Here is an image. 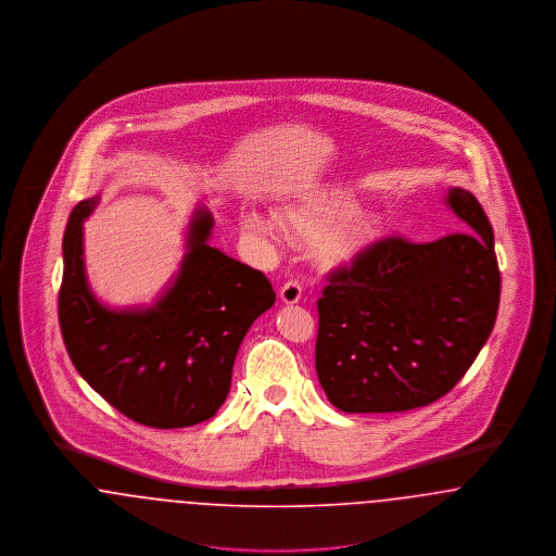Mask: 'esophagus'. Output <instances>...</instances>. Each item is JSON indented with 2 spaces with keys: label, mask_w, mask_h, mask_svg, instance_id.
<instances>
[{
  "label": "esophagus",
  "mask_w": 556,
  "mask_h": 556,
  "mask_svg": "<svg viewBox=\"0 0 556 556\" xmlns=\"http://www.w3.org/2000/svg\"><path fill=\"white\" fill-rule=\"evenodd\" d=\"M279 298L283 304H298L302 298V286L300 281H288L281 290H279Z\"/></svg>",
  "instance_id": "1"
}]
</instances>
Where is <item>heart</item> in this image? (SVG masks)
Instances as JSON below:
<instances>
[{"mask_svg":"<svg viewBox=\"0 0 556 556\" xmlns=\"http://www.w3.org/2000/svg\"><path fill=\"white\" fill-rule=\"evenodd\" d=\"M275 216L290 236L315 243L318 261L329 268L352 265L372 238L369 214L356 211L354 193L340 187L300 193ZM241 229L252 238H275V220L263 212H245Z\"/></svg>","mask_w":556,"mask_h":556,"instance_id":"1","label":"heart"}]
</instances>
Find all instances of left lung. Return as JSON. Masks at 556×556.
<instances>
[{
  "label": "left lung",
  "instance_id": "left-lung-1",
  "mask_svg": "<svg viewBox=\"0 0 556 556\" xmlns=\"http://www.w3.org/2000/svg\"><path fill=\"white\" fill-rule=\"evenodd\" d=\"M458 227L427 243L390 236L329 275L318 298L317 375L344 413L427 406L463 379L498 315L492 225L476 195L450 187Z\"/></svg>",
  "mask_w": 556,
  "mask_h": 556
}]
</instances>
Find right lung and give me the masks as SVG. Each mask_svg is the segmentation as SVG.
Listing matches in <instances>:
<instances>
[{
	"mask_svg": "<svg viewBox=\"0 0 556 556\" xmlns=\"http://www.w3.org/2000/svg\"><path fill=\"white\" fill-rule=\"evenodd\" d=\"M100 195L71 212L58 318L80 377L125 417L156 429L202 424L229 394L239 344L275 304L261 270L212 248L214 218L195 208L181 268L143 308H108L87 283L83 220Z\"/></svg>",
	"mask_w": 556,
	"mask_h": 556,
	"instance_id": "add662e5",
	"label": "right lung"
}]
</instances>
